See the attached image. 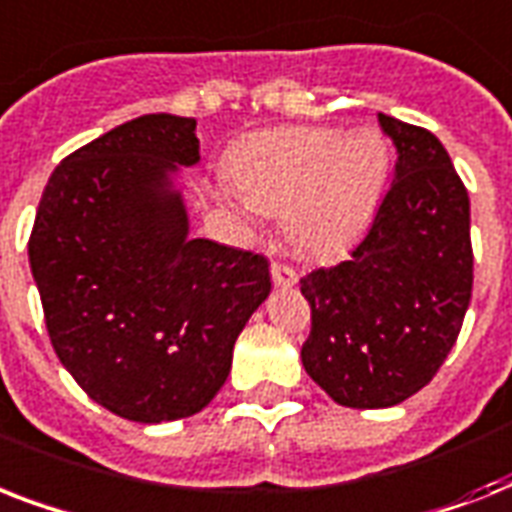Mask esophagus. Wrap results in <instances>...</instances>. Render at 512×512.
Returning <instances> with one entry per match:
<instances>
[{"instance_id": "1", "label": "esophagus", "mask_w": 512, "mask_h": 512, "mask_svg": "<svg viewBox=\"0 0 512 512\" xmlns=\"http://www.w3.org/2000/svg\"><path fill=\"white\" fill-rule=\"evenodd\" d=\"M271 276H273V284H276V287H292V284H297L295 268L287 263H273Z\"/></svg>"}]
</instances>
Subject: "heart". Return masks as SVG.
<instances>
[{"label":"heart","instance_id":"heart-1","mask_svg":"<svg viewBox=\"0 0 512 512\" xmlns=\"http://www.w3.org/2000/svg\"><path fill=\"white\" fill-rule=\"evenodd\" d=\"M388 146L372 130L279 127L241 140L231 177L247 212L284 215L289 244L329 257L364 231L388 180Z\"/></svg>","mask_w":512,"mask_h":512}]
</instances>
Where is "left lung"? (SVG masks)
<instances>
[{
	"instance_id": "left-lung-1",
	"label": "left lung",
	"mask_w": 512,
	"mask_h": 512,
	"mask_svg": "<svg viewBox=\"0 0 512 512\" xmlns=\"http://www.w3.org/2000/svg\"><path fill=\"white\" fill-rule=\"evenodd\" d=\"M396 175L348 260L300 279L303 366L337 404L385 409L428 385L473 292L470 199L433 132L380 114Z\"/></svg>"
}]
</instances>
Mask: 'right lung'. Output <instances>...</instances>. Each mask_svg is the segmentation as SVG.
<instances>
[{
	"instance_id": "right-lung-1",
	"label": "right lung",
	"mask_w": 512,
	"mask_h": 512,
	"mask_svg": "<svg viewBox=\"0 0 512 512\" xmlns=\"http://www.w3.org/2000/svg\"><path fill=\"white\" fill-rule=\"evenodd\" d=\"M196 162V119L138 116L66 156L36 209L28 260L52 348L124 420L201 412L271 292L263 255L188 236L172 175Z\"/></svg>"
}]
</instances>
